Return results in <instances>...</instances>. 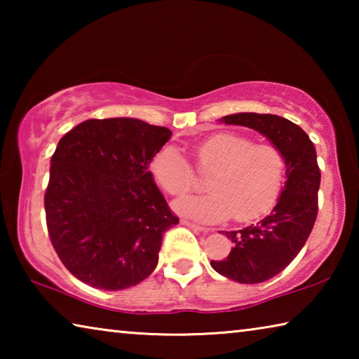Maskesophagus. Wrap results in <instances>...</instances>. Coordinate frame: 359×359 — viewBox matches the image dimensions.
<instances>
[{
	"label": "esophagus",
	"instance_id": "esophagus-1",
	"mask_svg": "<svg viewBox=\"0 0 359 359\" xmlns=\"http://www.w3.org/2000/svg\"><path fill=\"white\" fill-rule=\"evenodd\" d=\"M182 224H185V226L191 228V229H194V231H199V233H208V231H209V228L201 226V224L193 223V222H188V220H182Z\"/></svg>",
	"mask_w": 359,
	"mask_h": 359
}]
</instances>
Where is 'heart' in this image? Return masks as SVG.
Wrapping results in <instances>:
<instances>
[{"mask_svg": "<svg viewBox=\"0 0 359 359\" xmlns=\"http://www.w3.org/2000/svg\"><path fill=\"white\" fill-rule=\"evenodd\" d=\"M196 166L212 172L209 194L180 198L174 209L201 222H223L234 215L238 222H250L266 215L282 191L287 161L274 145L255 144L250 137L220 133L194 149ZM150 174L163 191L174 196L194 185L190 163L174 145H166L154 156Z\"/></svg>", "mask_w": 359, "mask_h": 359, "instance_id": "1", "label": "heart"}]
</instances>
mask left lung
<instances>
[{
	"mask_svg": "<svg viewBox=\"0 0 359 359\" xmlns=\"http://www.w3.org/2000/svg\"><path fill=\"white\" fill-rule=\"evenodd\" d=\"M222 121L261 133L287 161V182L276 208L257 224L224 231L233 248L224 259L210 261L218 274L231 280L261 283L296 258L317 220L321 179L317 151L301 126L278 115L241 112L224 115Z\"/></svg>",
	"mask_w": 359,
	"mask_h": 359,
	"instance_id": "left-lung-1",
	"label": "left lung"
}]
</instances>
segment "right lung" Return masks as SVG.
<instances>
[{
    "instance_id": "right-lung-1",
    "label": "right lung",
    "mask_w": 359,
    "mask_h": 359,
    "mask_svg": "<svg viewBox=\"0 0 359 359\" xmlns=\"http://www.w3.org/2000/svg\"><path fill=\"white\" fill-rule=\"evenodd\" d=\"M172 133L137 118H92L60 139L44 196L50 242L93 288L135 287L158 264L163 233L179 223L149 166Z\"/></svg>"
}]
</instances>
